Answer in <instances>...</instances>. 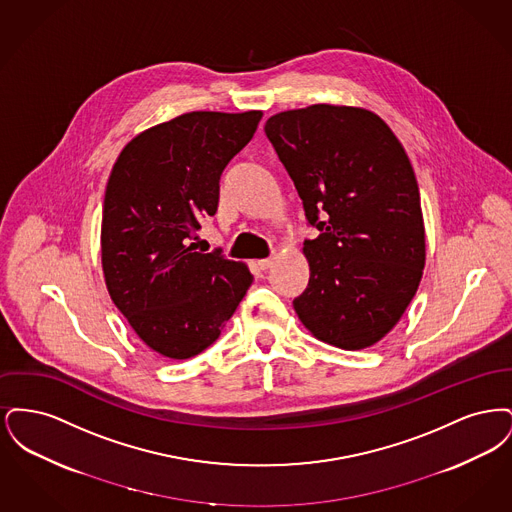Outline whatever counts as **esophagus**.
I'll return each instance as SVG.
<instances>
[{
    "label": "esophagus",
    "mask_w": 512,
    "mask_h": 512,
    "mask_svg": "<svg viewBox=\"0 0 512 512\" xmlns=\"http://www.w3.org/2000/svg\"><path fill=\"white\" fill-rule=\"evenodd\" d=\"M272 263H274V257H268V259H261V261H257V265L261 270H268V268L272 267Z\"/></svg>",
    "instance_id": "esophagus-1"
}]
</instances>
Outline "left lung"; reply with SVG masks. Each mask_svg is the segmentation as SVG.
Listing matches in <instances>:
<instances>
[{
  "label": "left lung",
  "mask_w": 512,
  "mask_h": 512,
  "mask_svg": "<svg viewBox=\"0 0 512 512\" xmlns=\"http://www.w3.org/2000/svg\"><path fill=\"white\" fill-rule=\"evenodd\" d=\"M265 132L320 230L303 245L311 276L293 309L317 340L370 347L403 317L426 263L411 161L390 126L363 107L282 111Z\"/></svg>",
  "instance_id": "8db88e82"
}]
</instances>
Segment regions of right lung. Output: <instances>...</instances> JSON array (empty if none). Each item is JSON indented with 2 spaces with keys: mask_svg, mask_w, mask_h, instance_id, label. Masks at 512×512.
Wrapping results in <instances>:
<instances>
[{
  "mask_svg": "<svg viewBox=\"0 0 512 512\" xmlns=\"http://www.w3.org/2000/svg\"><path fill=\"white\" fill-rule=\"evenodd\" d=\"M261 111H192L122 147L101 217L105 286L138 338L184 361L205 351L234 315L253 276L244 263L195 251L219 205L224 167L253 138Z\"/></svg>",
  "mask_w": 512,
  "mask_h": 512,
  "instance_id": "add662e5",
  "label": "right lung"
}]
</instances>
